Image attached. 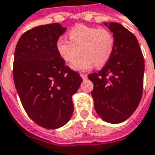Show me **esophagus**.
Instances as JSON below:
<instances>
[{"label": "esophagus", "instance_id": "1", "mask_svg": "<svg viewBox=\"0 0 155 155\" xmlns=\"http://www.w3.org/2000/svg\"><path fill=\"white\" fill-rule=\"evenodd\" d=\"M81 78L84 80V79H86L87 78V74H81Z\"/></svg>", "mask_w": 155, "mask_h": 155}]
</instances>
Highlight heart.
Segmentation results:
<instances>
[{
  "label": "heart",
  "mask_w": 155,
  "mask_h": 155,
  "mask_svg": "<svg viewBox=\"0 0 155 155\" xmlns=\"http://www.w3.org/2000/svg\"><path fill=\"white\" fill-rule=\"evenodd\" d=\"M69 40L59 38L56 49L60 58L66 63L74 62L79 54L82 55L72 64L78 71L91 70L96 65H105L111 59L114 50V38L110 31L80 24L68 32Z\"/></svg>",
  "instance_id": "b5f03b06"
}]
</instances>
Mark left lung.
I'll return each mask as SVG.
<instances>
[{
  "label": "left lung",
  "mask_w": 155,
  "mask_h": 155,
  "mask_svg": "<svg viewBox=\"0 0 155 155\" xmlns=\"http://www.w3.org/2000/svg\"><path fill=\"white\" fill-rule=\"evenodd\" d=\"M114 38L111 59L98 72L88 75L97 114L110 123L126 121L140 102L144 59L137 38L117 22H105Z\"/></svg>",
  "instance_id": "obj_1"
}]
</instances>
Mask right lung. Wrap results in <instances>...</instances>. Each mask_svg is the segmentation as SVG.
I'll return each mask as SVG.
<instances>
[{
    "instance_id": "right-lung-1",
    "label": "right lung",
    "mask_w": 155,
    "mask_h": 155,
    "mask_svg": "<svg viewBox=\"0 0 155 155\" xmlns=\"http://www.w3.org/2000/svg\"><path fill=\"white\" fill-rule=\"evenodd\" d=\"M65 30L59 23L33 28L21 35L15 49L13 79L22 107L33 122L48 129L69 122L72 96L82 82L56 49Z\"/></svg>"
}]
</instances>
